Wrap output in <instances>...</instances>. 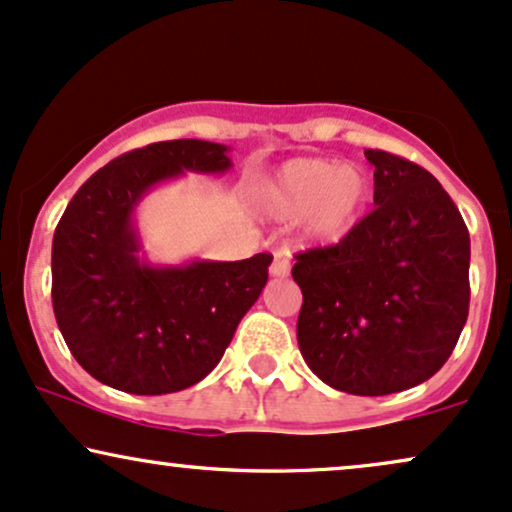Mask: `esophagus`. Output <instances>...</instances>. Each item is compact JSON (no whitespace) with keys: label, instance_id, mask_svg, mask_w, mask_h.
<instances>
[{"label":"esophagus","instance_id":"esophagus-1","mask_svg":"<svg viewBox=\"0 0 512 512\" xmlns=\"http://www.w3.org/2000/svg\"><path fill=\"white\" fill-rule=\"evenodd\" d=\"M269 274H272L274 279H283V276L291 274V257H288V252H276L272 267H269Z\"/></svg>","mask_w":512,"mask_h":512}]
</instances>
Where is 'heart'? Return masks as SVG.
Segmentation results:
<instances>
[{
  "instance_id": "1",
  "label": "heart",
  "mask_w": 512,
  "mask_h": 512,
  "mask_svg": "<svg viewBox=\"0 0 512 512\" xmlns=\"http://www.w3.org/2000/svg\"><path fill=\"white\" fill-rule=\"evenodd\" d=\"M369 200V178L334 159L298 157L283 162L255 188V202L269 217L300 219L310 240H338L360 221Z\"/></svg>"
}]
</instances>
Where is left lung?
I'll return each mask as SVG.
<instances>
[{"mask_svg":"<svg viewBox=\"0 0 512 512\" xmlns=\"http://www.w3.org/2000/svg\"><path fill=\"white\" fill-rule=\"evenodd\" d=\"M374 212L341 243L295 257L298 346L331 389L389 396L422 384L458 343L470 307V233L441 183L367 150Z\"/></svg>","mask_w":512,"mask_h":512,"instance_id":"obj_1","label":"left lung"}]
</instances>
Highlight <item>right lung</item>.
I'll return each mask as SVG.
<instances>
[{"mask_svg": "<svg viewBox=\"0 0 512 512\" xmlns=\"http://www.w3.org/2000/svg\"><path fill=\"white\" fill-rule=\"evenodd\" d=\"M231 147L207 140L147 145L95 171L52 240V305L78 365L102 384L162 396L219 365L236 326L267 286V252L250 260H147L135 212L183 174L224 176Z\"/></svg>", "mask_w": 512, "mask_h": 512, "instance_id": "obj_1", "label": "right lung"}]
</instances>
